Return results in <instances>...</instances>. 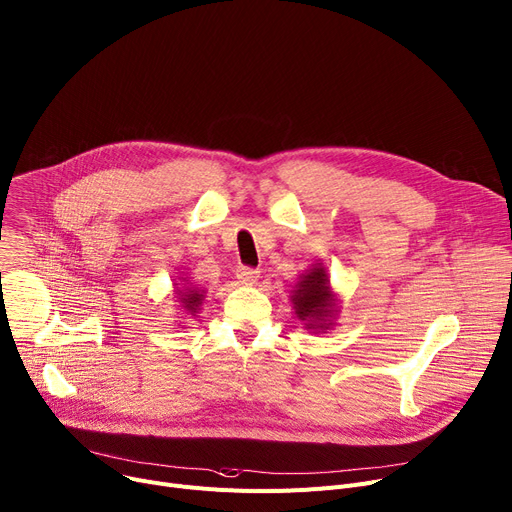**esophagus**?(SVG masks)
<instances>
[{
	"label": "esophagus",
	"mask_w": 512,
	"mask_h": 512,
	"mask_svg": "<svg viewBox=\"0 0 512 512\" xmlns=\"http://www.w3.org/2000/svg\"><path fill=\"white\" fill-rule=\"evenodd\" d=\"M236 278H238V282L245 284V286H253L259 280V271L251 269V267H241L236 271Z\"/></svg>",
	"instance_id": "esophagus-1"
}]
</instances>
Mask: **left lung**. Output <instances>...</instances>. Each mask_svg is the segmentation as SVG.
Instances as JSON below:
<instances>
[{
    "label": "left lung",
    "mask_w": 512,
    "mask_h": 512,
    "mask_svg": "<svg viewBox=\"0 0 512 512\" xmlns=\"http://www.w3.org/2000/svg\"><path fill=\"white\" fill-rule=\"evenodd\" d=\"M290 302L294 315L302 321L306 331L327 333L335 325L339 302L331 290L327 267L323 263H313L298 276L290 290Z\"/></svg>",
    "instance_id": "obj_1"
}]
</instances>
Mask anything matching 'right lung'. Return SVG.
<instances>
[{
  "label": "right lung",
  "instance_id": "right-lung-1",
  "mask_svg": "<svg viewBox=\"0 0 512 512\" xmlns=\"http://www.w3.org/2000/svg\"><path fill=\"white\" fill-rule=\"evenodd\" d=\"M184 278L181 279L180 276ZM175 302H179V311H181V319H193L197 317L203 298H206V290L199 288L195 282H191V278H187L185 271H181L179 276H175Z\"/></svg>",
  "mask_w": 512,
  "mask_h": 512
}]
</instances>
